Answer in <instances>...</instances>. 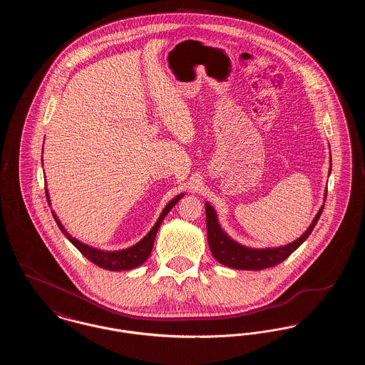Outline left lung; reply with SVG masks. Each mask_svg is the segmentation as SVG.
<instances>
[{
  "mask_svg": "<svg viewBox=\"0 0 365 365\" xmlns=\"http://www.w3.org/2000/svg\"><path fill=\"white\" fill-rule=\"evenodd\" d=\"M327 197V192H326ZM317 212L312 225L305 231L302 237H299L294 242L289 243L282 247H274V249H250L242 246L240 243L234 242L231 238L227 237L226 232L220 228L217 223V217L215 213V209L209 204H205V212H207V232H208V243L210 252L213 257L219 261L220 264L235 268V269H249V271H257L269 267H275L282 261L286 260L299 245L311 235L313 228L316 226L322 212Z\"/></svg>",
  "mask_w": 365,
  "mask_h": 365,
  "instance_id": "obj_1",
  "label": "left lung"
}]
</instances>
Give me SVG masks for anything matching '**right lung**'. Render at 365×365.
Segmentation results:
<instances>
[{"label": "right lung", "instance_id": "add662e5", "mask_svg": "<svg viewBox=\"0 0 365 365\" xmlns=\"http://www.w3.org/2000/svg\"><path fill=\"white\" fill-rule=\"evenodd\" d=\"M185 194H179L176 195L174 200H171L168 202V205L164 208L163 213L160 215L158 220H157L155 227L150 230V232L140 241L137 243L135 246L133 247H128L125 250H120V252H103V250H98V249H94V247H90L85 243L79 242L76 241L75 238H72L70 234L64 230L63 225L60 223V220L57 219L56 213L52 212L53 217L57 223L58 228L63 231V234L70 240V242L86 257L87 260L94 262L96 265L104 268V269H110V271H125V269H133L135 267H138L140 264H143L145 261L148 260V257L150 256L152 253V249H153V243H155V238H156L157 231H158V227L161 225V222L164 220V217L167 216V213L174 208L175 204L183 197ZM46 198H48V202L51 204L49 201V194L46 190Z\"/></svg>", "mask_w": 365, "mask_h": 365}]
</instances>
